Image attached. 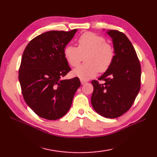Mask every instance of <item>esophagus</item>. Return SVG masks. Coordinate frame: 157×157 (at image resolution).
<instances>
[{"mask_svg": "<svg viewBox=\"0 0 157 157\" xmlns=\"http://www.w3.org/2000/svg\"><path fill=\"white\" fill-rule=\"evenodd\" d=\"M80 82H81V84H82V85L86 84V81L84 80V79H80Z\"/></svg>", "mask_w": 157, "mask_h": 157, "instance_id": "esophagus-1", "label": "esophagus"}]
</instances>
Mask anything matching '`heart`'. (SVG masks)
<instances>
[{"label": "heart", "mask_w": 157, "mask_h": 157, "mask_svg": "<svg viewBox=\"0 0 157 157\" xmlns=\"http://www.w3.org/2000/svg\"><path fill=\"white\" fill-rule=\"evenodd\" d=\"M78 47L68 44L65 46L63 55L71 67H78L84 56L86 63L72 71V75L84 80L94 78L98 71H107L115 59L113 46L101 36L90 32L82 34L77 40Z\"/></svg>", "instance_id": "obj_1"}]
</instances>
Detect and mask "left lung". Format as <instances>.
Returning a JSON list of instances; mask_svg holds the SVG:
<instances>
[{
    "instance_id": "1",
    "label": "left lung",
    "mask_w": 157,
    "mask_h": 157,
    "mask_svg": "<svg viewBox=\"0 0 157 157\" xmlns=\"http://www.w3.org/2000/svg\"><path fill=\"white\" fill-rule=\"evenodd\" d=\"M106 33L112 38L115 59L98 78L104 84L92 81L91 103L99 115L113 119L124 114L134 103L140 89L141 67L134 46L123 33L113 29Z\"/></svg>"
}]
</instances>
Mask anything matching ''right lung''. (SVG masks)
<instances>
[{
	"label": "right lung",
	"instance_id": "right-lung-1",
	"mask_svg": "<svg viewBox=\"0 0 157 157\" xmlns=\"http://www.w3.org/2000/svg\"><path fill=\"white\" fill-rule=\"evenodd\" d=\"M77 30L43 33L32 39L23 53L19 70L22 94L27 105L42 118L56 120L64 116L81 86L77 77L63 79L71 71L63 50Z\"/></svg>",
	"mask_w": 157,
	"mask_h": 157
}]
</instances>
